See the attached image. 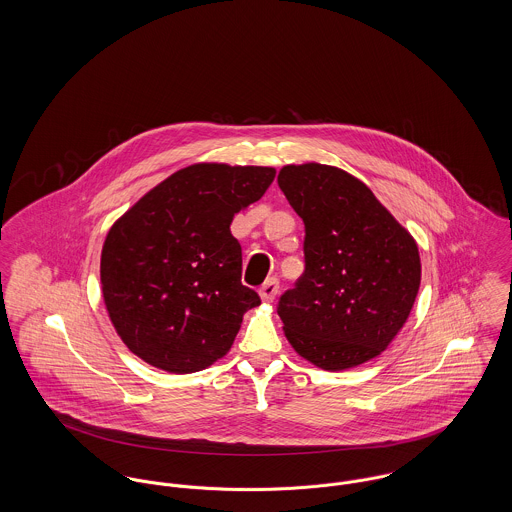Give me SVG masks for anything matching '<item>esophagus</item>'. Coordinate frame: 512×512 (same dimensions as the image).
<instances>
[{
	"label": "esophagus",
	"mask_w": 512,
	"mask_h": 512,
	"mask_svg": "<svg viewBox=\"0 0 512 512\" xmlns=\"http://www.w3.org/2000/svg\"><path fill=\"white\" fill-rule=\"evenodd\" d=\"M278 280L276 278H271V280H267L265 284H263V288L259 290V296H261V300L265 301V303H272L274 298L278 296Z\"/></svg>",
	"instance_id": "34e87169"
}]
</instances>
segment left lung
Listing matches in <instances>:
<instances>
[{
  "label": "left lung",
  "instance_id": "8db88e82",
  "mask_svg": "<svg viewBox=\"0 0 512 512\" xmlns=\"http://www.w3.org/2000/svg\"><path fill=\"white\" fill-rule=\"evenodd\" d=\"M278 187L305 224V271L278 303L288 342L325 371L381 356L420 290L418 243L342 168L288 164Z\"/></svg>",
  "mask_w": 512,
  "mask_h": 512
}]
</instances>
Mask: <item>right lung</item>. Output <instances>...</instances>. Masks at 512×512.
<instances>
[{"label": "right lung", "mask_w": 512, "mask_h": 512, "mask_svg": "<svg viewBox=\"0 0 512 512\" xmlns=\"http://www.w3.org/2000/svg\"><path fill=\"white\" fill-rule=\"evenodd\" d=\"M269 166L199 162L174 172L123 212L100 255L108 317L152 367L195 373L224 358L259 296L241 284L238 212L274 180Z\"/></svg>", "instance_id": "1"}]
</instances>
